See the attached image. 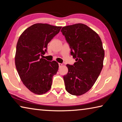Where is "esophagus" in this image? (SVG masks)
Masks as SVG:
<instances>
[{
	"instance_id": "esophagus-1",
	"label": "esophagus",
	"mask_w": 122,
	"mask_h": 122,
	"mask_svg": "<svg viewBox=\"0 0 122 122\" xmlns=\"http://www.w3.org/2000/svg\"><path fill=\"white\" fill-rule=\"evenodd\" d=\"M62 63H59V67H62Z\"/></svg>"
}]
</instances>
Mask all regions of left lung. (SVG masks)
<instances>
[{
  "label": "left lung",
  "instance_id": "obj_1",
  "mask_svg": "<svg viewBox=\"0 0 122 122\" xmlns=\"http://www.w3.org/2000/svg\"><path fill=\"white\" fill-rule=\"evenodd\" d=\"M71 48L76 62L67 65L68 72L63 76L66 90L80 96L95 83L103 66L104 51L98 34L83 24L63 27L61 30Z\"/></svg>",
  "mask_w": 122,
  "mask_h": 122
}]
</instances>
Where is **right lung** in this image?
<instances>
[{"label": "right lung", "mask_w": 122, "mask_h": 122, "mask_svg": "<svg viewBox=\"0 0 122 122\" xmlns=\"http://www.w3.org/2000/svg\"><path fill=\"white\" fill-rule=\"evenodd\" d=\"M61 27L36 24L25 30L18 39L16 68L23 84L36 94H44L50 90L53 76L58 71V63L47 61L43 55L47 51V45Z\"/></svg>", "instance_id": "right-lung-1"}]
</instances>
